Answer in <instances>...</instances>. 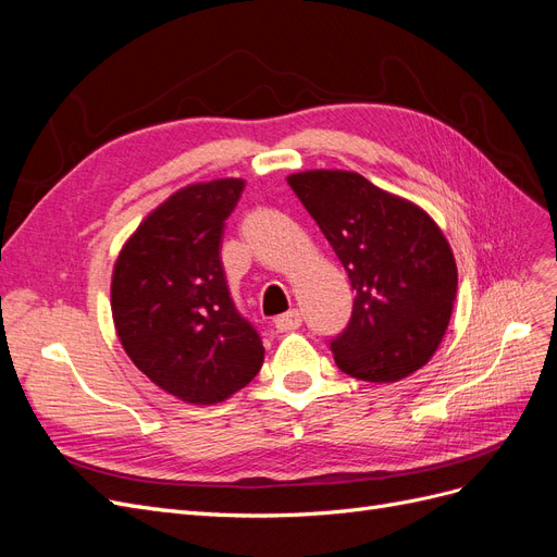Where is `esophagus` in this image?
Wrapping results in <instances>:
<instances>
[{"label": "esophagus", "mask_w": 557, "mask_h": 557, "mask_svg": "<svg viewBox=\"0 0 557 557\" xmlns=\"http://www.w3.org/2000/svg\"><path fill=\"white\" fill-rule=\"evenodd\" d=\"M300 324H302V317H300L298 310H289V312H284V314H280V317L275 319V329H277L280 333L296 331Z\"/></svg>", "instance_id": "esophagus-1"}]
</instances>
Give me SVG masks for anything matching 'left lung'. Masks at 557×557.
<instances>
[{
  "instance_id": "obj_1",
  "label": "left lung",
  "mask_w": 557,
  "mask_h": 557,
  "mask_svg": "<svg viewBox=\"0 0 557 557\" xmlns=\"http://www.w3.org/2000/svg\"><path fill=\"white\" fill-rule=\"evenodd\" d=\"M345 265L354 289L335 363L363 382H398L437 351L451 319L458 268L430 214L354 171L286 177Z\"/></svg>"
}]
</instances>
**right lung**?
I'll return each instance as SVG.
<instances>
[{
	"mask_svg": "<svg viewBox=\"0 0 557 557\" xmlns=\"http://www.w3.org/2000/svg\"><path fill=\"white\" fill-rule=\"evenodd\" d=\"M245 181L196 183L154 208L113 268L111 310L134 366L171 396L214 405L255 380L257 329L236 310L222 268L224 222Z\"/></svg>",
	"mask_w": 557,
	"mask_h": 557,
	"instance_id": "right-lung-1",
	"label": "right lung"
}]
</instances>
